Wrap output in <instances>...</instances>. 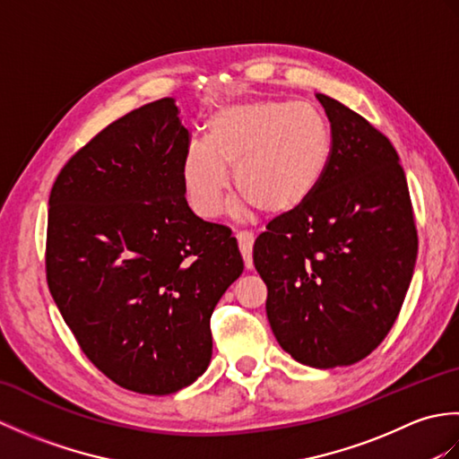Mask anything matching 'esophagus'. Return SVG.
Segmentation results:
<instances>
[{"mask_svg": "<svg viewBox=\"0 0 459 459\" xmlns=\"http://www.w3.org/2000/svg\"><path fill=\"white\" fill-rule=\"evenodd\" d=\"M237 240H238V248H240V255L245 258V266L248 270H252V245H255V235L248 230H238L237 232Z\"/></svg>", "mask_w": 459, "mask_h": 459, "instance_id": "obj_1", "label": "esophagus"}]
</instances>
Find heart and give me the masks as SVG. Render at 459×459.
Wrapping results in <instances>:
<instances>
[{
    "label": "heart",
    "mask_w": 459,
    "mask_h": 459,
    "mask_svg": "<svg viewBox=\"0 0 459 459\" xmlns=\"http://www.w3.org/2000/svg\"><path fill=\"white\" fill-rule=\"evenodd\" d=\"M331 160L329 124L311 104L238 100L221 106L207 140H193L183 160V185L193 211L221 214L230 185L264 214L299 209L324 181Z\"/></svg>",
    "instance_id": "obj_1"
}]
</instances>
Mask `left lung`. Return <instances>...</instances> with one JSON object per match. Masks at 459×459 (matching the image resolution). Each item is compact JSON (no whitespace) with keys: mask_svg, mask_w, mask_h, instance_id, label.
Segmentation results:
<instances>
[{"mask_svg":"<svg viewBox=\"0 0 459 459\" xmlns=\"http://www.w3.org/2000/svg\"><path fill=\"white\" fill-rule=\"evenodd\" d=\"M331 160L317 191L255 242L280 347L316 368L347 367L383 343L414 274L418 232L391 140L345 104L317 94Z\"/></svg>","mask_w":459,"mask_h":459,"instance_id":"1","label":"left lung"}]
</instances>
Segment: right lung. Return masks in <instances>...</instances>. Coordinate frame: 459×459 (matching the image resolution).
Listing matches in <instances>:
<instances>
[{
  "label": "right lung",
  "instance_id": "add662e5",
  "mask_svg": "<svg viewBox=\"0 0 459 459\" xmlns=\"http://www.w3.org/2000/svg\"><path fill=\"white\" fill-rule=\"evenodd\" d=\"M191 134L173 99L108 124L58 171L47 284L91 363L140 394L195 383L211 316L245 262L230 229L199 219L183 185Z\"/></svg>",
  "mask_w": 459,
  "mask_h": 459
}]
</instances>
